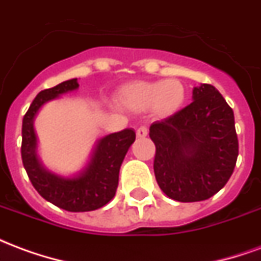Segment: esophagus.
<instances>
[{"label": "esophagus", "instance_id": "obj_1", "mask_svg": "<svg viewBox=\"0 0 261 261\" xmlns=\"http://www.w3.org/2000/svg\"><path fill=\"white\" fill-rule=\"evenodd\" d=\"M147 134H148V130L145 125H141V127H138V128H137V137H138V138H144V137H147Z\"/></svg>", "mask_w": 261, "mask_h": 261}]
</instances>
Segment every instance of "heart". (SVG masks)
Returning a JSON list of instances; mask_svg holds the SVG:
<instances>
[{"label": "heart", "instance_id": "heart-1", "mask_svg": "<svg viewBox=\"0 0 261 261\" xmlns=\"http://www.w3.org/2000/svg\"><path fill=\"white\" fill-rule=\"evenodd\" d=\"M120 103L131 110L151 109L156 116L175 114L185 102V88L179 81L166 80L148 82L134 81L119 92Z\"/></svg>", "mask_w": 261, "mask_h": 261}]
</instances>
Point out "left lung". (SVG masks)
I'll return each instance as SVG.
<instances>
[{"mask_svg": "<svg viewBox=\"0 0 261 261\" xmlns=\"http://www.w3.org/2000/svg\"><path fill=\"white\" fill-rule=\"evenodd\" d=\"M149 137L156 181L176 201L207 200L233 173L239 153L233 110L213 85L196 86L193 102L152 123Z\"/></svg>", "mask_w": 261, "mask_h": 261, "instance_id": "8db88e82", "label": "left lung"}]
</instances>
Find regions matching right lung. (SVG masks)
<instances>
[{
	"label": "right lung",
	"mask_w": 261,
	"mask_h": 261,
	"mask_svg": "<svg viewBox=\"0 0 261 261\" xmlns=\"http://www.w3.org/2000/svg\"><path fill=\"white\" fill-rule=\"evenodd\" d=\"M76 78L61 82L39 92L22 121V162L37 193L54 205L71 211L85 213L106 205L116 194L120 166L125 153L136 141L133 128H125L97 140L85 168L72 176H61L46 169L37 156L35 117L50 100L78 89Z\"/></svg>",
	"instance_id": "add662e5"
}]
</instances>
